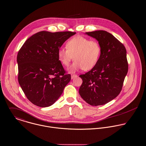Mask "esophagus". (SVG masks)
<instances>
[{
  "mask_svg": "<svg viewBox=\"0 0 146 146\" xmlns=\"http://www.w3.org/2000/svg\"><path fill=\"white\" fill-rule=\"evenodd\" d=\"M77 77V75H76V74H72L71 76V79H73L74 78H76Z\"/></svg>",
  "mask_w": 146,
  "mask_h": 146,
  "instance_id": "esophagus-1",
  "label": "esophagus"
}]
</instances>
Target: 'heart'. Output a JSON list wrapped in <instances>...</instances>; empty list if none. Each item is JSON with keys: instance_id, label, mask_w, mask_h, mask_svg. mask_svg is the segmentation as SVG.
Segmentation results:
<instances>
[{"instance_id": "1", "label": "heart", "mask_w": 146, "mask_h": 146, "mask_svg": "<svg viewBox=\"0 0 146 146\" xmlns=\"http://www.w3.org/2000/svg\"><path fill=\"white\" fill-rule=\"evenodd\" d=\"M66 47V48H60L58 55L60 61L65 67L69 66L74 57L75 61L68 69L71 73L81 69L85 71L92 69L100 57L102 50L98 42L82 36L69 39Z\"/></svg>"}]
</instances>
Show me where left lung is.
<instances>
[{"mask_svg": "<svg viewBox=\"0 0 146 146\" xmlns=\"http://www.w3.org/2000/svg\"><path fill=\"white\" fill-rule=\"evenodd\" d=\"M96 39L101 47L100 58L94 68L80 76L81 98L91 106L104 105L118 95L128 71L125 46L111 33L96 30L85 33Z\"/></svg>", "mask_w": 146, "mask_h": 146, "instance_id": "obj_1", "label": "left lung"}]
</instances>
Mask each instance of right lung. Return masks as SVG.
Segmentation results:
<instances>
[{"label": "right lung", "mask_w": 146, "mask_h": 146, "mask_svg": "<svg viewBox=\"0 0 146 146\" xmlns=\"http://www.w3.org/2000/svg\"><path fill=\"white\" fill-rule=\"evenodd\" d=\"M76 33L39 31L28 38L19 50L18 80L30 102L40 107L52 105L70 82L58 58V50Z\"/></svg>", "instance_id": "obj_1"}]
</instances>
